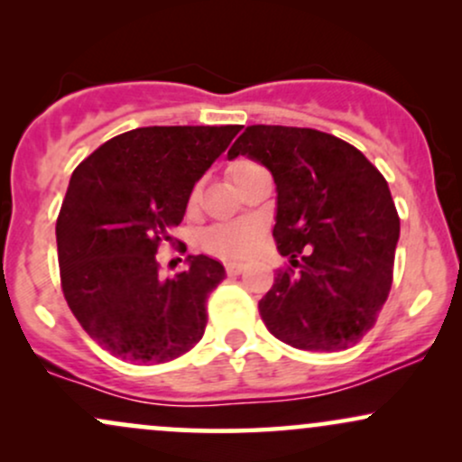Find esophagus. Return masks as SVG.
<instances>
[{"mask_svg": "<svg viewBox=\"0 0 462 462\" xmlns=\"http://www.w3.org/2000/svg\"><path fill=\"white\" fill-rule=\"evenodd\" d=\"M243 269H245V264H243V263H226L227 275H238L243 272Z\"/></svg>", "mask_w": 462, "mask_h": 462, "instance_id": "1", "label": "esophagus"}]
</instances>
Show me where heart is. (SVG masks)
<instances>
[{
	"label": "heart",
	"instance_id": "b5f03b06",
	"mask_svg": "<svg viewBox=\"0 0 462 462\" xmlns=\"http://www.w3.org/2000/svg\"><path fill=\"white\" fill-rule=\"evenodd\" d=\"M252 164H256L249 158H236L227 164V176L232 182H236L247 171ZM198 199V189L190 193V201ZM263 236V226L254 219H241V221H227V224H217L208 227L204 235V247L206 252L215 254V256L226 258V261H241L247 258L254 249L258 247Z\"/></svg>",
	"mask_w": 462,
	"mask_h": 462
}]
</instances>
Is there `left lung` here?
<instances>
[{
  "label": "left lung",
  "mask_w": 462,
  "mask_h": 462,
  "mask_svg": "<svg viewBox=\"0 0 462 462\" xmlns=\"http://www.w3.org/2000/svg\"><path fill=\"white\" fill-rule=\"evenodd\" d=\"M263 162L278 189L273 241L289 264L258 301L286 346L341 352L378 321L400 215L383 173L349 143L312 128L249 125L230 147Z\"/></svg>",
  "instance_id": "8db88e82"
}]
</instances>
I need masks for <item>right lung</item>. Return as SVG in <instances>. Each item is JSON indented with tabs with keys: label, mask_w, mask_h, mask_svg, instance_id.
Instances as JSON below:
<instances>
[{
	"label": "right lung",
	"mask_w": 462,
	"mask_h": 462,
	"mask_svg": "<svg viewBox=\"0 0 462 462\" xmlns=\"http://www.w3.org/2000/svg\"><path fill=\"white\" fill-rule=\"evenodd\" d=\"M241 125H150L99 145L73 171L56 219L65 300L84 332L125 363L158 365L204 337L206 301L226 278L215 258L161 278L195 182ZM180 243V241H178ZM187 252V245L180 247Z\"/></svg>",
	"instance_id": "right-lung-1"
}]
</instances>
